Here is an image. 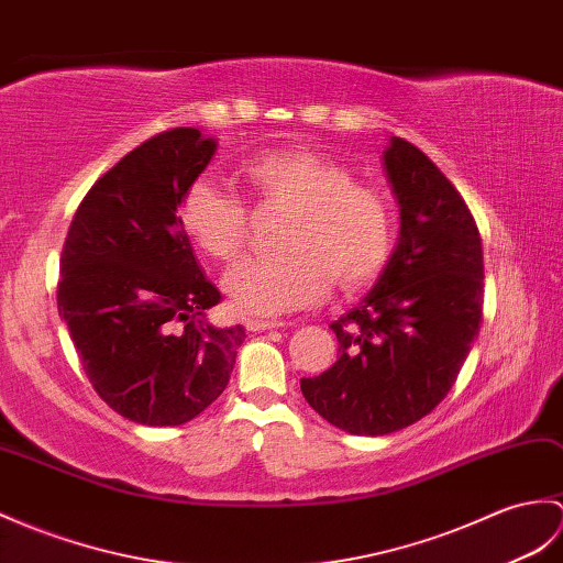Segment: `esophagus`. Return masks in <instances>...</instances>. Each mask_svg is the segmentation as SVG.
<instances>
[{
	"instance_id": "1",
	"label": "esophagus",
	"mask_w": 563,
	"mask_h": 563,
	"mask_svg": "<svg viewBox=\"0 0 563 563\" xmlns=\"http://www.w3.org/2000/svg\"><path fill=\"white\" fill-rule=\"evenodd\" d=\"M246 331H273V329H283V321H273V319H246L244 321Z\"/></svg>"
}]
</instances>
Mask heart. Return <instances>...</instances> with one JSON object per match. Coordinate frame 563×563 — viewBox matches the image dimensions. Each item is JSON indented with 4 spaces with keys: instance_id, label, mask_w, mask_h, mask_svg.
I'll return each instance as SVG.
<instances>
[{
    "instance_id": "b5f03b06",
    "label": "heart",
    "mask_w": 563,
    "mask_h": 563,
    "mask_svg": "<svg viewBox=\"0 0 563 563\" xmlns=\"http://www.w3.org/2000/svg\"><path fill=\"white\" fill-rule=\"evenodd\" d=\"M261 206L292 208L285 254L246 258L225 276L230 302L244 313L278 317L325 295L333 283L350 292L372 283L396 244V220L376 187L352 181L350 169L311 148L258 153L238 169ZM189 238L218 261L238 256L250 240V208L211 181L196 179L181 196Z\"/></svg>"
}]
</instances>
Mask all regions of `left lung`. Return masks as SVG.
I'll return each instance as SVG.
<instances>
[{
	"label": "left lung",
	"mask_w": 563,
	"mask_h": 563,
	"mask_svg": "<svg viewBox=\"0 0 563 563\" xmlns=\"http://www.w3.org/2000/svg\"><path fill=\"white\" fill-rule=\"evenodd\" d=\"M384 167L400 238L369 295L331 323L338 362L299 382L333 427L384 437L446 398L482 323L485 264L475 218L446 175L390 136Z\"/></svg>",
	"instance_id": "left-lung-1"
}]
</instances>
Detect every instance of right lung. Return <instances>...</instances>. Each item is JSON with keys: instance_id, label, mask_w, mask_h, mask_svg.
<instances>
[{"instance_id": "1", "label": "right lung", "mask_w": 563, "mask_h": 563, "mask_svg": "<svg viewBox=\"0 0 563 563\" xmlns=\"http://www.w3.org/2000/svg\"><path fill=\"white\" fill-rule=\"evenodd\" d=\"M216 146L194 126L141 143L90 187L62 250L59 317L96 394L136 424L201 415L246 338L206 319L220 292L177 216Z\"/></svg>"}]
</instances>
